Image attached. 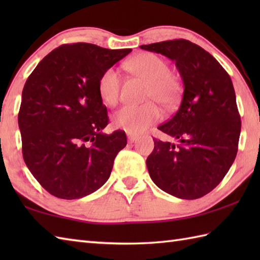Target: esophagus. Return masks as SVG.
<instances>
[{"instance_id":"obj_1","label":"esophagus","mask_w":260,"mask_h":260,"mask_svg":"<svg viewBox=\"0 0 260 260\" xmlns=\"http://www.w3.org/2000/svg\"><path fill=\"white\" fill-rule=\"evenodd\" d=\"M127 137H128V141L129 143H134L137 139H139V136L134 133H129V132H127Z\"/></svg>"}]
</instances>
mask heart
I'll return each instance as SVG.
<instances>
[{"label": "heart", "instance_id": "heart-1", "mask_svg": "<svg viewBox=\"0 0 260 260\" xmlns=\"http://www.w3.org/2000/svg\"><path fill=\"white\" fill-rule=\"evenodd\" d=\"M126 68L147 81L145 99H153L164 107L172 108L179 102L181 86L179 79L170 73V64L157 54L141 52L126 62ZM121 76L115 68L104 71L98 80L99 96L109 106L119 99ZM161 117V110L154 102L143 105H126L113 115V123L129 133H141Z\"/></svg>", "mask_w": 260, "mask_h": 260}]
</instances>
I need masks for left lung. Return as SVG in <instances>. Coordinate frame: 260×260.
<instances>
[{"label":"left lung","mask_w":260,"mask_h":260,"mask_svg":"<svg viewBox=\"0 0 260 260\" xmlns=\"http://www.w3.org/2000/svg\"><path fill=\"white\" fill-rule=\"evenodd\" d=\"M141 48L175 61L184 86L178 112L157 127L176 142L153 139L148 173L164 192L194 200L222 181L238 152L241 120L233 81L211 54L189 40Z\"/></svg>","instance_id":"8db88e82"}]
</instances>
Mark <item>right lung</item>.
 Segmentation results:
<instances>
[{
    "label": "right lung",
    "mask_w": 260,
    "mask_h": 260,
    "mask_svg": "<svg viewBox=\"0 0 260 260\" xmlns=\"http://www.w3.org/2000/svg\"><path fill=\"white\" fill-rule=\"evenodd\" d=\"M131 51L85 42L62 45L27 78L18 116L22 154L32 175L50 194L80 199L109 179L127 140L124 131L103 133L108 116L98 80Z\"/></svg>",
    "instance_id": "1"
}]
</instances>
